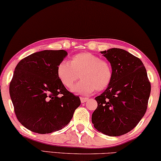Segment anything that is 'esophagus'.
Instances as JSON below:
<instances>
[{"label":"esophagus","instance_id":"1","mask_svg":"<svg viewBox=\"0 0 161 161\" xmlns=\"http://www.w3.org/2000/svg\"><path fill=\"white\" fill-rule=\"evenodd\" d=\"M80 100H81V103H86V101L88 100V98L82 97H80Z\"/></svg>","mask_w":161,"mask_h":161}]
</instances>
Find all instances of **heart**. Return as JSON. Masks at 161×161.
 I'll return each mask as SVG.
<instances>
[{"instance_id": "heart-1", "label": "heart", "mask_w": 161, "mask_h": 161, "mask_svg": "<svg viewBox=\"0 0 161 161\" xmlns=\"http://www.w3.org/2000/svg\"><path fill=\"white\" fill-rule=\"evenodd\" d=\"M80 75L82 80L73 88L74 92L88 95L97 90H103L110 84L113 70L109 63L91 53H78L69 62H61L57 67V76L62 85L72 87Z\"/></svg>"}]
</instances>
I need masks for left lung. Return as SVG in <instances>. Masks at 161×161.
<instances>
[{
    "label": "left lung",
    "instance_id": "left-lung-1",
    "mask_svg": "<svg viewBox=\"0 0 161 161\" xmlns=\"http://www.w3.org/2000/svg\"><path fill=\"white\" fill-rule=\"evenodd\" d=\"M110 63L111 82L95 97L97 108L92 115L94 128L109 136L132 130L146 112L150 83L141 60L127 51L113 48L100 52Z\"/></svg>",
    "mask_w": 161,
    "mask_h": 161
}]
</instances>
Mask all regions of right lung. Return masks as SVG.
<instances>
[{
  "label": "right lung",
  "mask_w": 161,
  "mask_h": 161,
  "mask_svg": "<svg viewBox=\"0 0 161 161\" xmlns=\"http://www.w3.org/2000/svg\"><path fill=\"white\" fill-rule=\"evenodd\" d=\"M67 52L44 50L20 61L15 68L9 92L19 121L25 128L47 134L64 128L80 105L78 96L62 85L57 67Z\"/></svg>",
  "instance_id": "obj_1"
}]
</instances>
